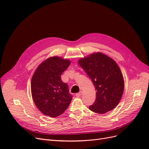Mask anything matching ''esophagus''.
<instances>
[{
    "instance_id": "esophagus-1",
    "label": "esophagus",
    "mask_w": 149,
    "mask_h": 149,
    "mask_svg": "<svg viewBox=\"0 0 149 149\" xmlns=\"http://www.w3.org/2000/svg\"><path fill=\"white\" fill-rule=\"evenodd\" d=\"M81 94H82V92L80 91L79 93L76 94V97H80L81 96Z\"/></svg>"
}]
</instances>
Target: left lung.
I'll use <instances>...</instances> for the list:
<instances>
[{"label": "left lung", "instance_id": "1", "mask_svg": "<svg viewBox=\"0 0 149 149\" xmlns=\"http://www.w3.org/2000/svg\"><path fill=\"white\" fill-rule=\"evenodd\" d=\"M79 65L87 73L96 88V100L89 109L98 114H104L118 104L123 96L124 82L118 64L101 53L81 58Z\"/></svg>", "mask_w": 149, "mask_h": 149}]
</instances>
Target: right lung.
Here are the masks:
<instances>
[{
    "label": "right lung",
    "instance_id": "add662e5",
    "mask_svg": "<svg viewBox=\"0 0 149 149\" xmlns=\"http://www.w3.org/2000/svg\"><path fill=\"white\" fill-rule=\"evenodd\" d=\"M70 65L68 60L58 56L48 58L40 64L31 78V95L42 113L56 118L66 110L73 96L61 75Z\"/></svg>",
    "mask_w": 149,
    "mask_h": 149
}]
</instances>
